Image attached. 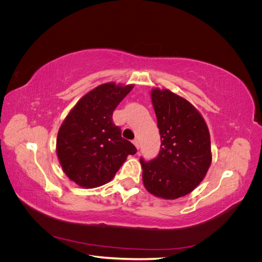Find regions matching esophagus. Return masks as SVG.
I'll list each match as a JSON object with an SVG mask.
<instances>
[{"instance_id": "34e87169", "label": "esophagus", "mask_w": 262, "mask_h": 262, "mask_svg": "<svg viewBox=\"0 0 262 262\" xmlns=\"http://www.w3.org/2000/svg\"><path fill=\"white\" fill-rule=\"evenodd\" d=\"M132 142H133L134 146H136V147L139 149V148H140V142H139V140H138V139H134Z\"/></svg>"}]
</instances>
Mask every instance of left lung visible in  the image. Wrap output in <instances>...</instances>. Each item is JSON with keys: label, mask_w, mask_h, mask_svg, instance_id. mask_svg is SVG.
Here are the masks:
<instances>
[{"label": "left lung", "mask_w": 262, "mask_h": 262, "mask_svg": "<svg viewBox=\"0 0 262 262\" xmlns=\"http://www.w3.org/2000/svg\"><path fill=\"white\" fill-rule=\"evenodd\" d=\"M150 98L162 144L154 160H140L142 179L149 193L178 199L191 192L207 175L212 162L210 132L196 108L179 95L153 89Z\"/></svg>", "instance_id": "left-lung-1"}]
</instances>
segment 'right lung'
I'll list each match as a JSON object with an SVG mask.
<instances>
[{"label":"right lung","mask_w":262,"mask_h":262,"mask_svg":"<svg viewBox=\"0 0 262 262\" xmlns=\"http://www.w3.org/2000/svg\"><path fill=\"white\" fill-rule=\"evenodd\" d=\"M131 85L101 84L77 101L62 122L57 155L66 175L83 188L107 184L128 155L137 153L113 122V113L132 89Z\"/></svg>","instance_id":"add662e5"}]
</instances>
